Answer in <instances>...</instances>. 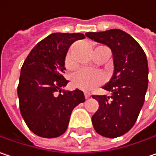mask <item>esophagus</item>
<instances>
[{
	"instance_id": "obj_1",
	"label": "esophagus",
	"mask_w": 156,
	"mask_h": 156,
	"mask_svg": "<svg viewBox=\"0 0 156 156\" xmlns=\"http://www.w3.org/2000/svg\"><path fill=\"white\" fill-rule=\"evenodd\" d=\"M85 98H86V99H87V98H90V94L89 93H85Z\"/></svg>"
}]
</instances>
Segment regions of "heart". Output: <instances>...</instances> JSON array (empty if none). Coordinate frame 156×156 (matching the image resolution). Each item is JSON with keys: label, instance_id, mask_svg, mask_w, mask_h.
I'll return each instance as SVG.
<instances>
[{"label": "heart", "instance_id": "1", "mask_svg": "<svg viewBox=\"0 0 156 156\" xmlns=\"http://www.w3.org/2000/svg\"><path fill=\"white\" fill-rule=\"evenodd\" d=\"M66 66L68 68L73 67V62L69 54L66 58ZM104 79L105 78L103 74L99 71L89 69H81L73 75L72 84L78 89L89 91L102 84L104 82Z\"/></svg>", "mask_w": 156, "mask_h": 156}]
</instances>
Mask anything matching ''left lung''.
<instances>
[{
    "mask_svg": "<svg viewBox=\"0 0 156 156\" xmlns=\"http://www.w3.org/2000/svg\"><path fill=\"white\" fill-rule=\"evenodd\" d=\"M86 36L107 45L113 54L114 73L103 87L112 96L92 97L99 105L92 124L98 134L115 138L133 127L144 105L148 87L146 55L133 37L118 29L87 32Z\"/></svg>",
    "mask_w": 156,
    "mask_h": 156,
    "instance_id": "1",
    "label": "left lung"
}]
</instances>
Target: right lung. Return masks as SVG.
<instances>
[{
	"instance_id": "right-lung-1",
	"label": "right lung",
	"mask_w": 156,
	"mask_h": 156,
	"mask_svg": "<svg viewBox=\"0 0 156 156\" xmlns=\"http://www.w3.org/2000/svg\"><path fill=\"white\" fill-rule=\"evenodd\" d=\"M83 39L82 33H52L31 49L21 67L18 85L20 114L30 130L41 137L63 135L72 110L85 102L78 88L62 90L69 82L63 77L67 52L73 42Z\"/></svg>"
}]
</instances>
